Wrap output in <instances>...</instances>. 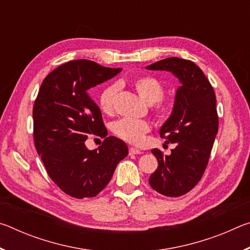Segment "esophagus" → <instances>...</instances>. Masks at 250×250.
Wrapping results in <instances>:
<instances>
[{
  "mask_svg": "<svg viewBox=\"0 0 250 250\" xmlns=\"http://www.w3.org/2000/svg\"><path fill=\"white\" fill-rule=\"evenodd\" d=\"M129 153H130V154H141L142 151L137 149V147H132V146H131L130 149H129Z\"/></svg>",
  "mask_w": 250,
  "mask_h": 250,
  "instance_id": "obj_1",
  "label": "esophagus"
}]
</instances>
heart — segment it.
Masks as SVG:
<instances>
[{"label": "heart", "mask_w": 250, "mask_h": 250, "mask_svg": "<svg viewBox=\"0 0 250 250\" xmlns=\"http://www.w3.org/2000/svg\"><path fill=\"white\" fill-rule=\"evenodd\" d=\"M131 84L146 103L150 104H155V116L159 118L162 117L164 110H166V105L161 100L164 95L163 83L153 76L143 75L132 79ZM118 91H119V87L117 84H111V86L104 88L99 97L101 111L107 113V115L113 112ZM112 131L118 138L122 139V140L133 143V145H139L142 142L143 137L150 131V125L146 120L125 118V119H120L113 124Z\"/></svg>", "instance_id": "heart-1"}]
</instances>
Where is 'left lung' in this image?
Returning <instances> with one entry per match:
<instances>
[{
    "label": "left lung",
    "mask_w": 250,
    "mask_h": 250,
    "mask_svg": "<svg viewBox=\"0 0 250 250\" xmlns=\"http://www.w3.org/2000/svg\"><path fill=\"white\" fill-rule=\"evenodd\" d=\"M146 68L171 71L181 82L171 116L160 130L161 137L176 146L170 155L152 150L159 167L149 179L154 191L177 197L200 182L208 163L218 130L216 96L202 69L188 59L166 58Z\"/></svg>",
    "instance_id": "8db88e82"
}]
</instances>
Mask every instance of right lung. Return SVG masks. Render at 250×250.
<instances>
[{"instance_id":"right-lung-1","label":"right lung","mask_w":250,"mask_h":250,"mask_svg":"<svg viewBox=\"0 0 250 250\" xmlns=\"http://www.w3.org/2000/svg\"><path fill=\"white\" fill-rule=\"evenodd\" d=\"M122 68H109L88 59L57 67L44 79L33 108L34 145L46 171L62 192L75 198L95 197L111 180L128 146L107 137L90 88L115 77ZM89 134L104 137L98 149L88 150Z\"/></svg>"}]
</instances>
